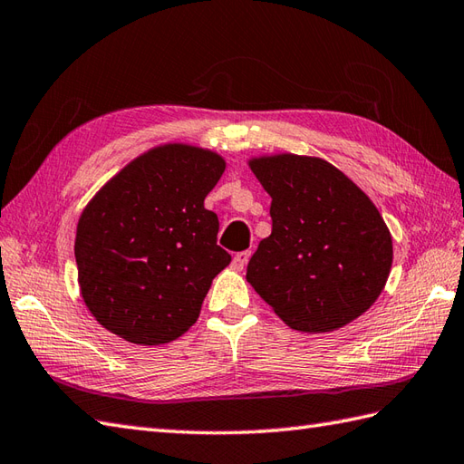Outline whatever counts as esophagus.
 <instances>
[{"instance_id":"1","label":"esophagus","mask_w":464,"mask_h":464,"mask_svg":"<svg viewBox=\"0 0 464 464\" xmlns=\"http://www.w3.org/2000/svg\"><path fill=\"white\" fill-rule=\"evenodd\" d=\"M249 256H251V253H249V251H241V253H237V255L233 256L231 266L235 268V271H243L245 265L249 263Z\"/></svg>"}]
</instances>
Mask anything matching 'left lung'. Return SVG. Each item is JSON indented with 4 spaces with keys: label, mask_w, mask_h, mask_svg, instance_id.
Segmentation results:
<instances>
[{
    "label": "left lung",
    "mask_w": 464,
    "mask_h": 464,
    "mask_svg": "<svg viewBox=\"0 0 464 464\" xmlns=\"http://www.w3.org/2000/svg\"><path fill=\"white\" fill-rule=\"evenodd\" d=\"M249 166L273 198V231L251 256L246 281L290 328L350 324L392 271V235L378 208L326 160L278 154Z\"/></svg>",
    "instance_id": "8db88e82"
}]
</instances>
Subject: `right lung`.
<instances>
[{"instance_id":"1","label":"right lung","mask_w":464,"mask_h":464,"mask_svg":"<svg viewBox=\"0 0 464 464\" xmlns=\"http://www.w3.org/2000/svg\"><path fill=\"white\" fill-rule=\"evenodd\" d=\"M225 160L164 144L122 168L84 208L74 239L81 295L106 330L140 346L196 324L211 281L231 263L203 208Z\"/></svg>"}]
</instances>
